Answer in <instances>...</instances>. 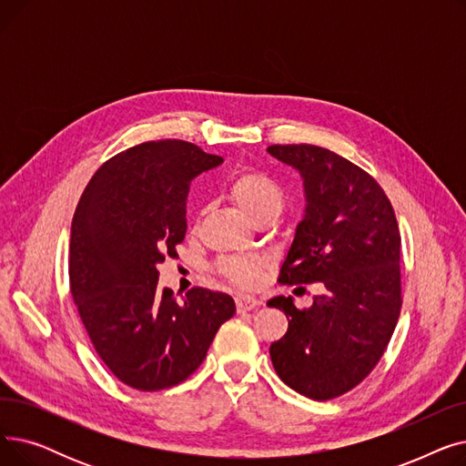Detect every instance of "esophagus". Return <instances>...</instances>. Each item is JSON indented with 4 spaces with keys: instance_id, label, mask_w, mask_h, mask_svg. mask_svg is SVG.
Listing matches in <instances>:
<instances>
[{
    "instance_id": "esophagus-1",
    "label": "esophagus",
    "mask_w": 466,
    "mask_h": 466,
    "mask_svg": "<svg viewBox=\"0 0 466 466\" xmlns=\"http://www.w3.org/2000/svg\"><path fill=\"white\" fill-rule=\"evenodd\" d=\"M258 306H260V300H257L255 297H249V295H239V297L236 299L238 313H246V311L257 309Z\"/></svg>"
}]
</instances>
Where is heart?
<instances>
[{"instance_id":"b5f03b06","label":"heart","mask_w":466,"mask_h":466,"mask_svg":"<svg viewBox=\"0 0 466 466\" xmlns=\"http://www.w3.org/2000/svg\"><path fill=\"white\" fill-rule=\"evenodd\" d=\"M228 196L255 225L264 218H278L285 206V190L281 188V185L270 176L255 169H248L238 174L230 181ZM260 270L262 260L258 258L230 257L217 264V272L220 276L243 289L255 287L258 283Z\"/></svg>"}]
</instances>
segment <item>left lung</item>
I'll list each match as a JSON object with an SVG mask.
<instances>
[{
	"mask_svg": "<svg viewBox=\"0 0 466 466\" xmlns=\"http://www.w3.org/2000/svg\"><path fill=\"white\" fill-rule=\"evenodd\" d=\"M300 171L306 213L281 266V285L321 281L325 295L281 309L289 329L270 346L278 376L297 393L330 400L357 387L380 362L400 306V232L387 194L362 167L323 147L270 145Z\"/></svg>",
	"mask_w": 466,
	"mask_h": 466,
	"instance_id": "obj_1",
	"label": "left lung"
}]
</instances>
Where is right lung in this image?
<instances>
[{
    "label": "right lung",
    "instance_id": "1",
    "mask_svg": "<svg viewBox=\"0 0 466 466\" xmlns=\"http://www.w3.org/2000/svg\"><path fill=\"white\" fill-rule=\"evenodd\" d=\"M220 162L183 139L139 143L100 166L73 215L71 297L96 353L137 390L185 381L236 313L225 292L158 289L157 266L187 234L190 181Z\"/></svg>",
    "mask_w": 466,
    "mask_h": 466
}]
</instances>
